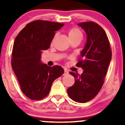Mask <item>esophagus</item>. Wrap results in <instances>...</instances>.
Returning <instances> with one entry per match:
<instances>
[{
    "mask_svg": "<svg viewBox=\"0 0 125 125\" xmlns=\"http://www.w3.org/2000/svg\"><path fill=\"white\" fill-rule=\"evenodd\" d=\"M68 73H68V71L66 70V69H64V75H67V74H68Z\"/></svg>",
    "mask_w": 125,
    "mask_h": 125,
    "instance_id": "obj_1",
    "label": "esophagus"
}]
</instances>
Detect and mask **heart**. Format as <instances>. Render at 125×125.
<instances>
[{
    "mask_svg": "<svg viewBox=\"0 0 125 125\" xmlns=\"http://www.w3.org/2000/svg\"><path fill=\"white\" fill-rule=\"evenodd\" d=\"M68 35L69 40H72L74 39H81L83 37V34L80 30L78 28L74 27L71 28L68 31Z\"/></svg>",
    "mask_w": 125,
    "mask_h": 125,
    "instance_id": "heart-1",
    "label": "heart"
}]
</instances>
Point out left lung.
I'll return each instance as SVG.
<instances>
[{
  "label": "left lung",
  "mask_w": 125,
  "mask_h": 125,
  "mask_svg": "<svg viewBox=\"0 0 125 125\" xmlns=\"http://www.w3.org/2000/svg\"><path fill=\"white\" fill-rule=\"evenodd\" d=\"M78 25L86 34V42L81 52L82 60L77 64L83 72L81 75L69 72L74 76L75 82L67 91L74 101L85 103L93 99L100 91L112 54L106 34L100 25L93 22Z\"/></svg>",
  "instance_id": "1"
}]
</instances>
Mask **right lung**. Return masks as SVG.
Returning a JSON list of instances; mask_svg holds the SVG:
<instances>
[{"instance_id":"obj_1","label":"right lung","mask_w":125,"mask_h":125,"mask_svg":"<svg viewBox=\"0 0 125 125\" xmlns=\"http://www.w3.org/2000/svg\"><path fill=\"white\" fill-rule=\"evenodd\" d=\"M64 24L46 21L29 23L15 37L11 64L21 91L27 98L40 100L49 93L52 84L64 73L59 66L41 61L43 51L50 47L56 31Z\"/></svg>"}]
</instances>
